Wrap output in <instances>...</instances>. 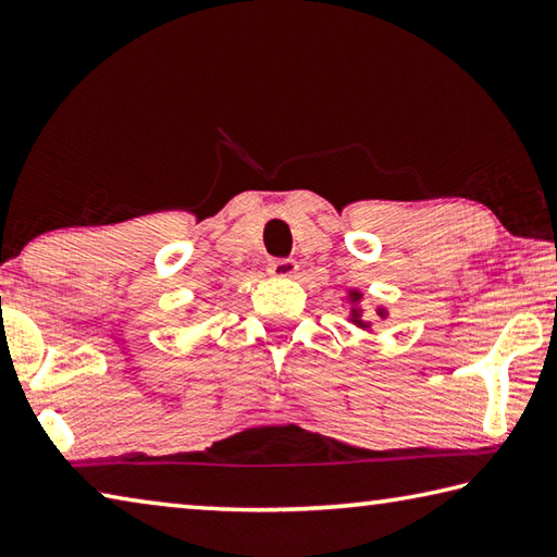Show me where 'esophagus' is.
<instances>
[{"instance_id": "1", "label": "esophagus", "mask_w": 557, "mask_h": 557, "mask_svg": "<svg viewBox=\"0 0 557 557\" xmlns=\"http://www.w3.org/2000/svg\"><path fill=\"white\" fill-rule=\"evenodd\" d=\"M267 271L273 278H294L298 271V263L294 259H273V261H269Z\"/></svg>"}]
</instances>
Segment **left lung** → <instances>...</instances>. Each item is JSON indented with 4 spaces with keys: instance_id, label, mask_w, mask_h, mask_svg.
<instances>
[{
    "instance_id": "8db88e82",
    "label": "left lung",
    "mask_w": 557,
    "mask_h": 557,
    "mask_svg": "<svg viewBox=\"0 0 557 557\" xmlns=\"http://www.w3.org/2000/svg\"><path fill=\"white\" fill-rule=\"evenodd\" d=\"M347 298H349V323L357 325L359 330H369V333H372V323H367V320L362 318V308H359V304H362V298H364L362 290L352 288L347 294ZM376 315L379 318H386L388 310L386 308H376Z\"/></svg>"
}]
</instances>
